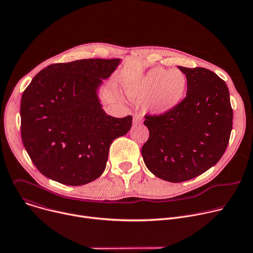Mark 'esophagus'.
<instances>
[{
  "label": "esophagus",
  "mask_w": 253,
  "mask_h": 253,
  "mask_svg": "<svg viewBox=\"0 0 253 253\" xmlns=\"http://www.w3.org/2000/svg\"><path fill=\"white\" fill-rule=\"evenodd\" d=\"M140 123H142V117H141V115L139 113H135L133 115V124L134 125H138Z\"/></svg>",
  "instance_id": "obj_1"
}]
</instances>
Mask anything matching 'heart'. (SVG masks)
<instances>
[{"label": "heart", "mask_w": 253, "mask_h": 253, "mask_svg": "<svg viewBox=\"0 0 253 253\" xmlns=\"http://www.w3.org/2000/svg\"><path fill=\"white\" fill-rule=\"evenodd\" d=\"M186 83V77L181 71L155 67L130 84L126 92L135 102L148 99V109L153 113L163 114L172 110L182 100Z\"/></svg>", "instance_id": "heart-1"}]
</instances>
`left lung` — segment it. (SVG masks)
Instances as JSON below:
<instances>
[{"label": "left lung", "mask_w": 253, "mask_h": 253, "mask_svg": "<svg viewBox=\"0 0 253 253\" xmlns=\"http://www.w3.org/2000/svg\"><path fill=\"white\" fill-rule=\"evenodd\" d=\"M178 68L186 75V97L166 113L145 115L149 138L141 149L147 168L174 183L195 178L220 160L233 119L221 78L201 67Z\"/></svg>", "instance_id": "obj_1"}]
</instances>
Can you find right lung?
<instances>
[{
    "label": "right lung",
    "mask_w": 253,
    "mask_h": 253,
    "mask_svg": "<svg viewBox=\"0 0 253 253\" xmlns=\"http://www.w3.org/2000/svg\"><path fill=\"white\" fill-rule=\"evenodd\" d=\"M119 59L52 64L36 75L21 99V136L37 169L59 183L80 186L104 172L114 139L132 116L107 115L97 96Z\"/></svg>",
    "instance_id": "1"
}]
</instances>
